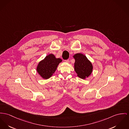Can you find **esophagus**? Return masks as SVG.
Instances as JSON below:
<instances>
[{
	"instance_id": "obj_1",
	"label": "esophagus",
	"mask_w": 129,
	"mask_h": 129,
	"mask_svg": "<svg viewBox=\"0 0 129 129\" xmlns=\"http://www.w3.org/2000/svg\"><path fill=\"white\" fill-rule=\"evenodd\" d=\"M65 62H67V63H69V60H65Z\"/></svg>"
}]
</instances>
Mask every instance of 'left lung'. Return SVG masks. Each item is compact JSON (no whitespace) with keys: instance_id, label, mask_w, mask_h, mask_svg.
<instances>
[{"instance_id":"obj_1","label":"left lung","mask_w":129,"mask_h":129,"mask_svg":"<svg viewBox=\"0 0 129 129\" xmlns=\"http://www.w3.org/2000/svg\"><path fill=\"white\" fill-rule=\"evenodd\" d=\"M73 57L75 60L74 69L77 76L80 79H86L93 71V66L92 63L85 55L81 53L75 54Z\"/></svg>"}]
</instances>
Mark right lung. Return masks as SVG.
<instances>
[{
	"label": "right lung",
	"mask_w": 129,
	"mask_h": 129,
	"mask_svg": "<svg viewBox=\"0 0 129 129\" xmlns=\"http://www.w3.org/2000/svg\"><path fill=\"white\" fill-rule=\"evenodd\" d=\"M62 61L61 59L56 58L54 54L50 53L39 62L36 71L43 79H49L54 73Z\"/></svg>",
	"instance_id": "1"
}]
</instances>
